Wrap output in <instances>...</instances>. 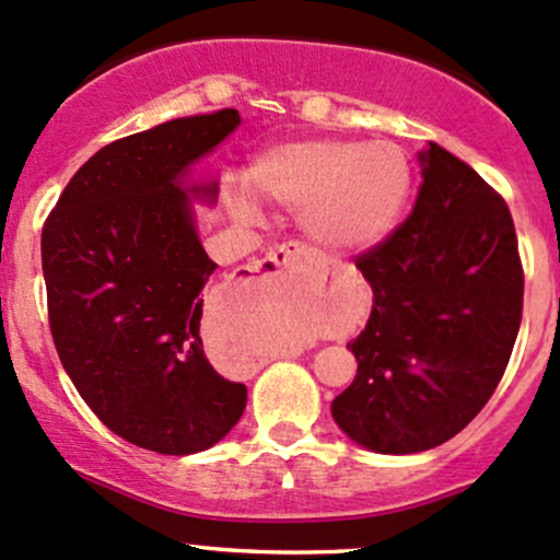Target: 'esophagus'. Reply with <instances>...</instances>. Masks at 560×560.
Returning a JSON list of instances; mask_svg holds the SVG:
<instances>
[{
	"label": "esophagus",
	"instance_id": "esophagus-1",
	"mask_svg": "<svg viewBox=\"0 0 560 560\" xmlns=\"http://www.w3.org/2000/svg\"><path fill=\"white\" fill-rule=\"evenodd\" d=\"M308 257H316V252H311V247H305V244H300V242H287L270 252V255L266 257V266H262V270H266V273H279V270L290 268L300 260H308Z\"/></svg>",
	"mask_w": 560,
	"mask_h": 560
}]
</instances>
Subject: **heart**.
Wrapping results in <instances>:
<instances>
[{"mask_svg": "<svg viewBox=\"0 0 560 560\" xmlns=\"http://www.w3.org/2000/svg\"><path fill=\"white\" fill-rule=\"evenodd\" d=\"M255 194L290 210L300 225L331 249L377 247L398 229L407 212L415 172L407 151L390 140L308 138L273 145L249 164ZM238 212L255 214L247 199Z\"/></svg>", "mask_w": 560, "mask_h": 560, "instance_id": "b5f03b06", "label": "heart"}]
</instances>
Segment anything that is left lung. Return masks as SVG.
I'll return each mask as SVG.
<instances>
[{
  "instance_id": "obj_1",
  "label": "left lung",
  "mask_w": 560,
  "mask_h": 560,
  "mask_svg": "<svg viewBox=\"0 0 560 560\" xmlns=\"http://www.w3.org/2000/svg\"><path fill=\"white\" fill-rule=\"evenodd\" d=\"M411 214L355 257L372 287L359 361L331 417L380 454L433 450L457 435L500 385L524 311V268L500 194L430 143Z\"/></svg>"
}]
</instances>
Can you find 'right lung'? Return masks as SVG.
Wrapping results in <instances>:
<instances>
[{
    "label": "right lung",
    "mask_w": 560,
    "mask_h": 560,
    "mask_svg": "<svg viewBox=\"0 0 560 560\" xmlns=\"http://www.w3.org/2000/svg\"><path fill=\"white\" fill-rule=\"evenodd\" d=\"M242 125L236 108L172 119L88 159L42 229L47 313L60 364L97 420L140 450L218 444L247 388L212 370L201 290L218 268L194 223L190 167Z\"/></svg>",
    "instance_id": "1"
}]
</instances>
